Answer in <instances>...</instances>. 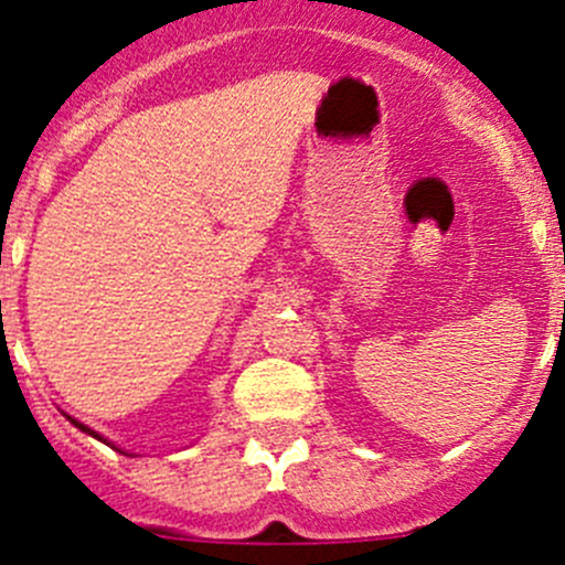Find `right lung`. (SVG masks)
Instances as JSON below:
<instances>
[{"instance_id": "add662e5", "label": "right lung", "mask_w": 565, "mask_h": 565, "mask_svg": "<svg viewBox=\"0 0 565 565\" xmlns=\"http://www.w3.org/2000/svg\"><path fill=\"white\" fill-rule=\"evenodd\" d=\"M67 418H71V415H67ZM71 424H73V426H78V429H82V431H87V435L98 437V435H95V431H93V429H87V426H84V424H78V420H73V418H71ZM98 440H104V437H98Z\"/></svg>"}]
</instances>
